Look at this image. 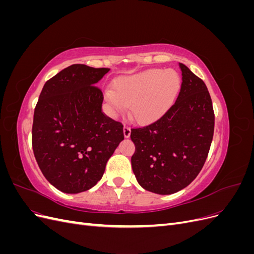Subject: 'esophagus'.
I'll list each match as a JSON object with an SVG mask.
<instances>
[{"label":"esophagus","mask_w":254,"mask_h":254,"mask_svg":"<svg viewBox=\"0 0 254 254\" xmlns=\"http://www.w3.org/2000/svg\"><path fill=\"white\" fill-rule=\"evenodd\" d=\"M130 133H131V130H130L129 127L125 126V127H124V136H125V137H129V136H130Z\"/></svg>","instance_id":"esophagus-1"}]
</instances>
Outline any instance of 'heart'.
<instances>
[{
	"label": "heart",
	"mask_w": 254,
	"mask_h": 254,
	"mask_svg": "<svg viewBox=\"0 0 254 254\" xmlns=\"http://www.w3.org/2000/svg\"><path fill=\"white\" fill-rule=\"evenodd\" d=\"M181 82L176 71L150 68L120 78L113 89L105 90L104 95L114 115L124 114L130 107V113L137 123L148 124L170 108Z\"/></svg>",
	"instance_id": "b5f03b06"
}]
</instances>
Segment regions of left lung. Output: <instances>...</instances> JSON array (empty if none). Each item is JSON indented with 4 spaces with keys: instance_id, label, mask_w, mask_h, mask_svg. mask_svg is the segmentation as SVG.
Masks as SVG:
<instances>
[{
    "instance_id": "left-lung-1",
    "label": "left lung",
    "mask_w": 254,
    "mask_h": 254,
    "mask_svg": "<svg viewBox=\"0 0 254 254\" xmlns=\"http://www.w3.org/2000/svg\"><path fill=\"white\" fill-rule=\"evenodd\" d=\"M176 102L158 121L131 129L133 174L146 190L170 195L187 188L205 162L214 133L212 99L205 83L183 64Z\"/></svg>"
}]
</instances>
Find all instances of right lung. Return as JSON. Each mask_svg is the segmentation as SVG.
<instances>
[{"instance_id": "obj_1", "label": "right lung", "mask_w": 254, "mask_h": 254, "mask_svg": "<svg viewBox=\"0 0 254 254\" xmlns=\"http://www.w3.org/2000/svg\"><path fill=\"white\" fill-rule=\"evenodd\" d=\"M109 71L67 66L45 82L36 105L34 155L47 180L64 193L93 188L124 140L123 125L103 113V92L96 87Z\"/></svg>"}]
</instances>
